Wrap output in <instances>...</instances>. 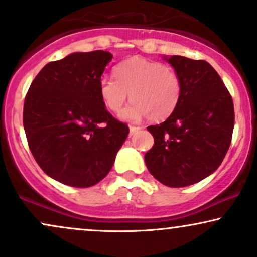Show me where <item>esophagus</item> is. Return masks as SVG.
Listing matches in <instances>:
<instances>
[{"mask_svg": "<svg viewBox=\"0 0 257 257\" xmlns=\"http://www.w3.org/2000/svg\"><path fill=\"white\" fill-rule=\"evenodd\" d=\"M140 129V126H135V125H129V132H131V135L134 134L135 132H138Z\"/></svg>", "mask_w": 257, "mask_h": 257, "instance_id": "34e87169", "label": "esophagus"}]
</instances>
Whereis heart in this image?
<instances>
[{
    "label": "heart",
    "instance_id": "b5f03b06",
    "mask_svg": "<svg viewBox=\"0 0 257 257\" xmlns=\"http://www.w3.org/2000/svg\"><path fill=\"white\" fill-rule=\"evenodd\" d=\"M113 76L100 79L99 95L111 112H118L131 97L133 103L120 113L124 119L139 120L147 116L152 122L164 120L172 115L181 100V76L174 68L162 62L128 58L117 64Z\"/></svg>",
    "mask_w": 257,
    "mask_h": 257
}]
</instances>
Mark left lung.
I'll use <instances>...</instances> for the list:
<instances>
[{
	"mask_svg": "<svg viewBox=\"0 0 257 257\" xmlns=\"http://www.w3.org/2000/svg\"><path fill=\"white\" fill-rule=\"evenodd\" d=\"M168 61L182 79V97L165 122L147 126L154 144L145 162L160 183L181 188L220 166L232 140L234 109L230 92L208 62L177 55Z\"/></svg>",
	"mask_w": 257,
	"mask_h": 257,
	"instance_id": "8db88e82",
	"label": "left lung"
}]
</instances>
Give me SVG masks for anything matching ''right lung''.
<instances>
[{
    "instance_id": "add662e5",
    "label": "right lung",
    "mask_w": 257,
    "mask_h": 257,
    "mask_svg": "<svg viewBox=\"0 0 257 257\" xmlns=\"http://www.w3.org/2000/svg\"><path fill=\"white\" fill-rule=\"evenodd\" d=\"M110 52H75L49 62L31 83L24 129L31 153L51 178L76 188L109 174L129 126L101 103L98 85Z\"/></svg>"
}]
</instances>
